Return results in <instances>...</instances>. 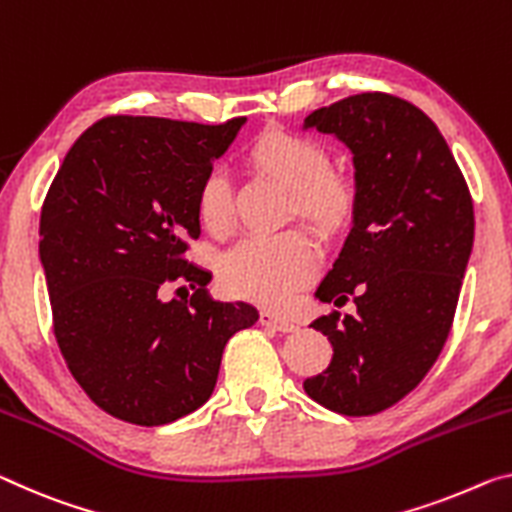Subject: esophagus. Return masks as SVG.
<instances>
[{
  "label": "esophagus",
  "mask_w": 512,
  "mask_h": 512,
  "mask_svg": "<svg viewBox=\"0 0 512 512\" xmlns=\"http://www.w3.org/2000/svg\"><path fill=\"white\" fill-rule=\"evenodd\" d=\"M261 325L274 329V332H283V334L295 332V329H297L293 320H286V318H281V316H277V313H270V311H261Z\"/></svg>",
  "instance_id": "1"
}]
</instances>
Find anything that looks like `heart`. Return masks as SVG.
Here are the masks:
<instances>
[{"label":"heart","instance_id":"b5f03b06","mask_svg":"<svg viewBox=\"0 0 512 512\" xmlns=\"http://www.w3.org/2000/svg\"><path fill=\"white\" fill-rule=\"evenodd\" d=\"M251 162L293 192V208L320 229L341 226L355 206V187L329 167L327 148L288 130H270L254 141ZM196 212L210 233H224L233 219L231 176L210 167L196 187ZM320 263L316 240L302 229L245 235L219 256L226 293L270 306L286 304L313 279Z\"/></svg>","mask_w":512,"mask_h":512}]
</instances>
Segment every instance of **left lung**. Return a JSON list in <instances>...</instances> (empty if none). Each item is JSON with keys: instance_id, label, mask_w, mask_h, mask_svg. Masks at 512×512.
Returning <instances> with one entry per match:
<instances>
[{"instance_id": "obj_1", "label": "left lung", "mask_w": 512, "mask_h": 512, "mask_svg": "<svg viewBox=\"0 0 512 512\" xmlns=\"http://www.w3.org/2000/svg\"><path fill=\"white\" fill-rule=\"evenodd\" d=\"M304 128L336 135L355 162L352 231L316 290L338 311L311 322L334 348L304 391L327 410L368 416L416 389L442 352L474 245V203L451 148L419 107L359 93Z\"/></svg>"}]
</instances>
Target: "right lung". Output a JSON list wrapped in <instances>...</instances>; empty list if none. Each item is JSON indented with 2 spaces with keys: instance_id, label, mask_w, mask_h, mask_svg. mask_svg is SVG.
I'll return each mask as SVG.
<instances>
[{
  "instance_id": "right-lung-1",
  "label": "right lung",
  "mask_w": 512,
  "mask_h": 512,
  "mask_svg": "<svg viewBox=\"0 0 512 512\" xmlns=\"http://www.w3.org/2000/svg\"><path fill=\"white\" fill-rule=\"evenodd\" d=\"M245 121L105 116L47 190L38 251L54 338L86 396L116 419L164 426L199 410L224 345L258 320L251 304L212 300L210 274L185 258L201 235L199 180ZM174 282L195 293L162 303Z\"/></svg>"
}]
</instances>
